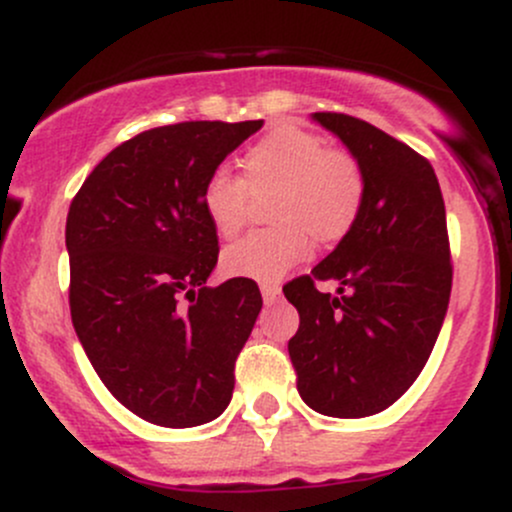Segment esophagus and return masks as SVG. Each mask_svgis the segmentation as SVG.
<instances>
[{
  "label": "esophagus",
  "mask_w": 512,
  "mask_h": 512,
  "mask_svg": "<svg viewBox=\"0 0 512 512\" xmlns=\"http://www.w3.org/2000/svg\"><path fill=\"white\" fill-rule=\"evenodd\" d=\"M260 291H262L264 303H274L276 298L281 296V286L279 284H272V281H269V284H262Z\"/></svg>",
  "instance_id": "1"
}]
</instances>
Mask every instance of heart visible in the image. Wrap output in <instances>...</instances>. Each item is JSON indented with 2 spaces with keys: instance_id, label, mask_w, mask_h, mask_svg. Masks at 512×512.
I'll use <instances>...</instances> for the list:
<instances>
[{
  "instance_id": "heart-1",
  "label": "heart",
  "mask_w": 512,
  "mask_h": 512,
  "mask_svg": "<svg viewBox=\"0 0 512 512\" xmlns=\"http://www.w3.org/2000/svg\"><path fill=\"white\" fill-rule=\"evenodd\" d=\"M243 178L216 168L199 192L204 216L221 238H233L248 219L250 197L274 190L272 219L279 226L252 231L223 252L228 274L279 281L320 240L342 238L366 199V178L349 151L325 149L313 132L281 125L245 151Z\"/></svg>"
}]
</instances>
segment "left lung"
<instances>
[{
    "label": "left lung",
    "mask_w": 512,
    "mask_h": 512,
    "mask_svg": "<svg viewBox=\"0 0 512 512\" xmlns=\"http://www.w3.org/2000/svg\"><path fill=\"white\" fill-rule=\"evenodd\" d=\"M366 178L354 226L310 274L284 286L301 325L289 342L310 409L361 419L395 404L424 370L452 289L448 223L431 163L344 113H313ZM315 280H337L338 296Z\"/></svg>",
    "instance_id": "left-lung-1"
}]
</instances>
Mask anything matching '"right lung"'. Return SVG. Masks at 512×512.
<instances>
[{"instance_id":"1","label":"right lung","mask_w":512,"mask_h":512,"mask_svg":"<svg viewBox=\"0 0 512 512\" xmlns=\"http://www.w3.org/2000/svg\"><path fill=\"white\" fill-rule=\"evenodd\" d=\"M262 120L178 122L120 144L67 214L69 308L98 378L144 421L190 428L223 414L262 310L252 279L207 286L219 236L204 180Z\"/></svg>"}]
</instances>
